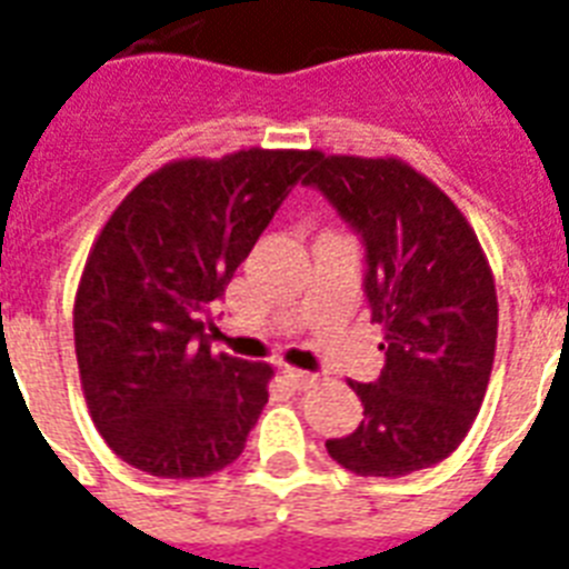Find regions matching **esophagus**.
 Returning a JSON list of instances; mask_svg holds the SVG:
<instances>
[{
  "instance_id": "1",
  "label": "esophagus",
  "mask_w": 569,
  "mask_h": 569,
  "mask_svg": "<svg viewBox=\"0 0 569 569\" xmlns=\"http://www.w3.org/2000/svg\"><path fill=\"white\" fill-rule=\"evenodd\" d=\"M284 380L293 386V389H308V386H315L317 382V373H308V371H299V368H284Z\"/></svg>"
}]
</instances>
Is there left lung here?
Returning a JSON list of instances; mask_svg holds the SVG:
<instances>
[{
    "mask_svg": "<svg viewBox=\"0 0 569 569\" xmlns=\"http://www.w3.org/2000/svg\"><path fill=\"white\" fill-rule=\"evenodd\" d=\"M302 183L359 237L371 323L386 332L380 377L350 382L362 425L326 451L365 478L439 463L469 433L496 356L499 302L481 243L451 198L398 160L315 153Z\"/></svg>",
    "mask_w": 569,
    "mask_h": 569,
    "instance_id": "8db88e82",
    "label": "left lung"
}]
</instances>
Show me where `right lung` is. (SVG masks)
<instances>
[{
    "label": "right lung",
    "mask_w": 569,
    "mask_h": 569,
    "mask_svg": "<svg viewBox=\"0 0 569 569\" xmlns=\"http://www.w3.org/2000/svg\"><path fill=\"white\" fill-rule=\"evenodd\" d=\"M315 151L178 160L118 204L73 308L88 409L109 448L157 478H207L243 453L270 365L210 350V311Z\"/></svg>",
    "instance_id": "1"
}]
</instances>
